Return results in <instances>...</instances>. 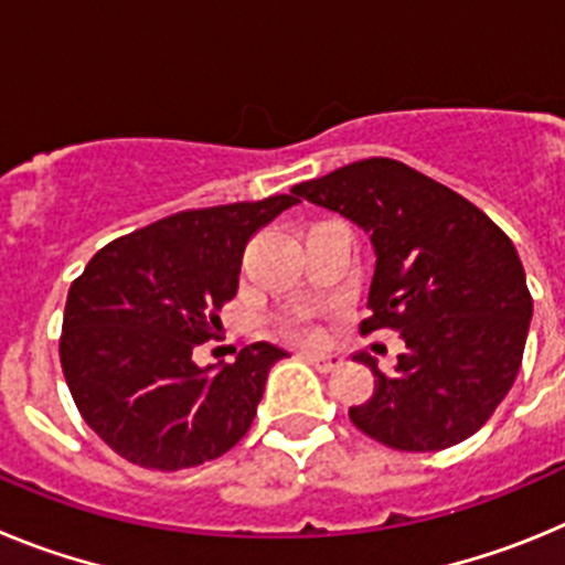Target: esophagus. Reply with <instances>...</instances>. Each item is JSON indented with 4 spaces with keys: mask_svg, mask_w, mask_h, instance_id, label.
Wrapping results in <instances>:
<instances>
[{
    "mask_svg": "<svg viewBox=\"0 0 565 565\" xmlns=\"http://www.w3.org/2000/svg\"><path fill=\"white\" fill-rule=\"evenodd\" d=\"M306 359L319 373H331L333 367H339V362H342V359L333 356V353H306Z\"/></svg>",
    "mask_w": 565,
    "mask_h": 565,
    "instance_id": "esophagus-1",
    "label": "esophagus"
}]
</instances>
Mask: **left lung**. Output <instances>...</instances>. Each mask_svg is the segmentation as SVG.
<instances>
[{
  "label": "left lung",
  "mask_w": 565,
  "mask_h": 565,
  "mask_svg": "<svg viewBox=\"0 0 565 565\" xmlns=\"http://www.w3.org/2000/svg\"><path fill=\"white\" fill-rule=\"evenodd\" d=\"M299 198L371 237L373 266L359 331L396 328L393 373L359 351L373 396L348 416L364 436L433 452L481 430L521 371L532 297L512 239L478 206L391 158L348 163L297 183Z\"/></svg>",
  "instance_id": "1"
}]
</instances>
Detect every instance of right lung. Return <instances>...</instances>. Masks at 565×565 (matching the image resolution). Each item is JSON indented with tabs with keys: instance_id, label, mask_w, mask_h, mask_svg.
Masks as SVG:
<instances>
[{
	"instance_id": "1",
	"label": "right lung",
	"mask_w": 565,
	"mask_h": 565,
	"mask_svg": "<svg viewBox=\"0 0 565 565\" xmlns=\"http://www.w3.org/2000/svg\"><path fill=\"white\" fill-rule=\"evenodd\" d=\"M291 194L172 214L113 239L70 286L62 371L78 413L107 447L174 472L246 436L268 371L288 353L254 342L232 364H194L237 294L248 239L294 206Z\"/></svg>"
}]
</instances>
